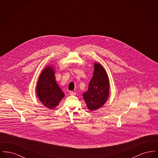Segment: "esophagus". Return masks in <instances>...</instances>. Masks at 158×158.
Masks as SVG:
<instances>
[{
    "label": "esophagus",
    "instance_id": "obj_1",
    "mask_svg": "<svg viewBox=\"0 0 158 158\" xmlns=\"http://www.w3.org/2000/svg\"><path fill=\"white\" fill-rule=\"evenodd\" d=\"M69 94H70V95H76L75 92H73V91H70V92H69Z\"/></svg>",
    "mask_w": 158,
    "mask_h": 158
}]
</instances>
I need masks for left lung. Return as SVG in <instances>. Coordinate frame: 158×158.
<instances>
[{
	"label": "left lung",
	"instance_id": "obj_1",
	"mask_svg": "<svg viewBox=\"0 0 158 158\" xmlns=\"http://www.w3.org/2000/svg\"><path fill=\"white\" fill-rule=\"evenodd\" d=\"M109 87V79L104 68L99 63H95L94 75L89 83L88 90L83 94L89 110H97L104 105L108 98Z\"/></svg>",
	"mask_w": 158,
	"mask_h": 158
}]
</instances>
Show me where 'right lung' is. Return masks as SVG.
Masks as SVG:
<instances>
[{
    "instance_id": "obj_1",
    "label": "right lung",
    "mask_w": 158,
    "mask_h": 158,
    "mask_svg": "<svg viewBox=\"0 0 158 158\" xmlns=\"http://www.w3.org/2000/svg\"><path fill=\"white\" fill-rule=\"evenodd\" d=\"M52 66H48L42 71L38 80L36 92L38 98L46 107L53 109L59 105L64 94L56 81Z\"/></svg>"
}]
</instances>
